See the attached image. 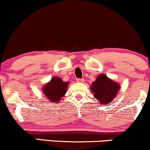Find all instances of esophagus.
Instances as JSON below:
<instances>
[{
	"label": "esophagus",
	"instance_id": "obj_1",
	"mask_svg": "<svg viewBox=\"0 0 150 150\" xmlns=\"http://www.w3.org/2000/svg\"><path fill=\"white\" fill-rule=\"evenodd\" d=\"M76 81H77V82H80V83H83V82H84V79H77Z\"/></svg>",
	"mask_w": 150,
	"mask_h": 150
}]
</instances>
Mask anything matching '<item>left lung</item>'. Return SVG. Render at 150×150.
I'll return each mask as SVG.
<instances>
[{
  "label": "left lung",
  "instance_id": "8db88e82",
  "mask_svg": "<svg viewBox=\"0 0 150 150\" xmlns=\"http://www.w3.org/2000/svg\"><path fill=\"white\" fill-rule=\"evenodd\" d=\"M120 86L113 81L109 79L105 74H100L91 87L94 97L100 101L101 105L110 103L117 95Z\"/></svg>",
  "mask_w": 150,
  "mask_h": 150
}]
</instances>
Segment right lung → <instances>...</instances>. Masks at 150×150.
I'll return each instance as SVG.
<instances>
[{"mask_svg": "<svg viewBox=\"0 0 150 150\" xmlns=\"http://www.w3.org/2000/svg\"><path fill=\"white\" fill-rule=\"evenodd\" d=\"M68 86V82H64L59 77H53L50 82L44 86L42 91L49 100L58 103L66 93Z\"/></svg>", "mask_w": 150, "mask_h": 150, "instance_id": "right-lung-1", "label": "right lung"}]
</instances>
